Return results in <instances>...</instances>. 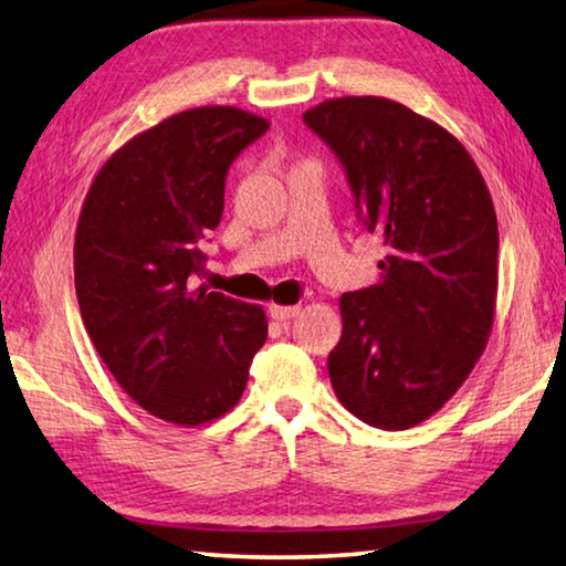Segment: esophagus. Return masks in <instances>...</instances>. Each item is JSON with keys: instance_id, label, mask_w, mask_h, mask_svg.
I'll use <instances>...</instances> for the list:
<instances>
[{"instance_id": "obj_1", "label": "esophagus", "mask_w": 566, "mask_h": 566, "mask_svg": "<svg viewBox=\"0 0 566 566\" xmlns=\"http://www.w3.org/2000/svg\"><path fill=\"white\" fill-rule=\"evenodd\" d=\"M296 314H300V306H270V316L276 318V322H290Z\"/></svg>"}]
</instances>
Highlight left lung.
Returning a JSON list of instances; mask_svg holds the SVG:
<instances>
[{
  "label": "left lung",
  "mask_w": 566,
  "mask_h": 566,
  "mask_svg": "<svg viewBox=\"0 0 566 566\" xmlns=\"http://www.w3.org/2000/svg\"><path fill=\"white\" fill-rule=\"evenodd\" d=\"M304 123L386 244L378 284L342 296L332 386L364 423L410 428L455 394L488 344L500 250L488 185L446 128L396 101H324Z\"/></svg>",
  "instance_id": "obj_1"
}]
</instances>
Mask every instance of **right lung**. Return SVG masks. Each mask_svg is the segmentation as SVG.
<instances>
[{
    "mask_svg": "<svg viewBox=\"0 0 566 566\" xmlns=\"http://www.w3.org/2000/svg\"><path fill=\"white\" fill-rule=\"evenodd\" d=\"M270 123L232 106L170 116L126 143L86 195L74 244L78 310L120 388L168 423L200 426L238 403L266 316L195 290L220 224L224 180Z\"/></svg>",
    "mask_w": 566,
    "mask_h": 566,
    "instance_id": "add662e5",
    "label": "right lung"
}]
</instances>
